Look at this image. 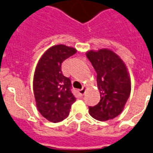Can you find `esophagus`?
<instances>
[{"label":"esophagus","instance_id":"esophagus-1","mask_svg":"<svg viewBox=\"0 0 153 153\" xmlns=\"http://www.w3.org/2000/svg\"><path fill=\"white\" fill-rule=\"evenodd\" d=\"M85 91H86V89H85V88H84V87H83L82 88L80 89V90L78 91V92H79V95H80V96H83L84 95V93H85Z\"/></svg>","mask_w":153,"mask_h":153}]
</instances>
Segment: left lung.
<instances>
[{
    "label": "left lung",
    "mask_w": 153,
    "mask_h": 153,
    "mask_svg": "<svg viewBox=\"0 0 153 153\" xmlns=\"http://www.w3.org/2000/svg\"><path fill=\"white\" fill-rule=\"evenodd\" d=\"M97 73L100 101L89 107V114L99 121L114 118L123 111L129 99L131 84L125 64L113 51L102 49L86 53Z\"/></svg>",
    "instance_id": "8db88e82"
}]
</instances>
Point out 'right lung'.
<instances>
[{"label":"right lung","mask_w":153,"mask_h":153,"mask_svg":"<svg viewBox=\"0 0 153 153\" xmlns=\"http://www.w3.org/2000/svg\"><path fill=\"white\" fill-rule=\"evenodd\" d=\"M76 53V49L65 45L53 46L44 53L36 66L33 81L36 106L51 123L66 118L71 105L76 101L70 79L62 71V62Z\"/></svg>","instance_id":"add662e5"}]
</instances>
